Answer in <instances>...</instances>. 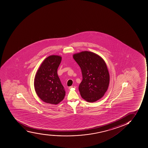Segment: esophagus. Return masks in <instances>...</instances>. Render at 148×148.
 I'll use <instances>...</instances> for the list:
<instances>
[{
  "instance_id": "1",
  "label": "esophagus",
  "mask_w": 148,
  "mask_h": 148,
  "mask_svg": "<svg viewBox=\"0 0 148 148\" xmlns=\"http://www.w3.org/2000/svg\"><path fill=\"white\" fill-rule=\"evenodd\" d=\"M76 88V87L75 86H70L69 87V89H75V88Z\"/></svg>"
}]
</instances>
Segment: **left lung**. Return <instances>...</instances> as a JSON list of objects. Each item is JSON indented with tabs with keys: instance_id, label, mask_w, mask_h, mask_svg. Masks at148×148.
<instances>
[{
	"instance_id": "left-lung-1",
	"label": "left lung",
	"mask_w": 148,
	"mask_h": 148,
	"mask_svg": "<svg viewBox=\"0 0 148 148\" xmlns=\"http://www.w3.org/2000/svg\"><path fill=\"white\" fill-rule=\"evenodd\" d=\"M73 59L81 68L83 80L79 86L82 97L88 102L101 98L108 89L110 75L105 62L88 51L75 54Z\"/></svg>"
}]
</instances>
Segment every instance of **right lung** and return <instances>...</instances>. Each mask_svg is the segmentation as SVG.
Wrapping results in <instances>:
<instances>
[{"instance_id": "add662e5", "label": "right lung", "mask_w": 148, "mask_h": 148, "mask_svg": "<svg viewBox=\"0 0 148 148\" xmlns=\"http://www.w3.org/2000/svg\"><path fill=\"white\" fill-rule=\"evenodd\" d=\"M61 60V57L58 56L47 57L35 76V90L39 97L45 103L57 104L65 96V90L57 75Z\"/></svg>"}]
</instances>
